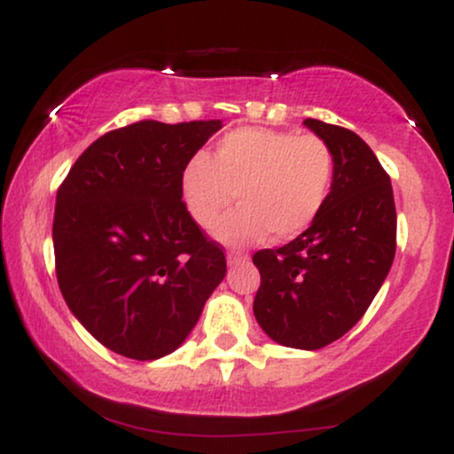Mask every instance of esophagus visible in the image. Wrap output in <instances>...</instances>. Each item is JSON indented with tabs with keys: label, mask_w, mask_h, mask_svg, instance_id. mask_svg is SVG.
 <instances>
[{
	"label": "esophagus",
	"mask_w": 454,
	"mask_h": 454,
	"mask_svg": "<svg viewBox=\"0 0 454 454\" xmlns=\"http://www.w3.org/2000/svg\"><path fill=\"white\" fill-rule=\"evenodd\" d=\"M226 258H228V264H239L247 260V254H243L241 249H228Z\"/></svg>",
	"instance_id": "obj_1"
}]
</instances>
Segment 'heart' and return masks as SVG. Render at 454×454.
Returning a JSON list of instances; mask_svg holds the SVG:
<instances>
[{"label": "heart", "mask_w": 454, "mask_h": 454, "mask_svg": "<svg viewBox=\"0 0 454 454\" xmlns=\"http://www.w3.org/2000/svg\"><path fill=\"white\" fill-rule=\"evenodd\" d=\"M335 151L317 134L239 128L220 140L211 160L194 155L184 170L190 215L209 228L237 194L241 207L213 228L226 243L267 234L293 239L317 220L335 185Z\"/></svg>", "instance_id": "obj_1"}]
</instances>
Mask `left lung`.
Masks as SVG:
<instances>
[{"label": "left lung", "instance_id": "8db88e82", "mask_svg": "<svg viewBox=\"0 0 454 454\" xmlns=\"http://www.w3.org/2000/svg\"><path fill=\"white\" fill-rule=\"evenodd\" d=\"M305 126L335 151V185L305 232L254 254V316L281 346L317 350L361 320L387 279L397 211L388 173L358 134L320 119H305Z\"/></svg>", "mask_w": 454, "mask_h": 454}]
</instances>
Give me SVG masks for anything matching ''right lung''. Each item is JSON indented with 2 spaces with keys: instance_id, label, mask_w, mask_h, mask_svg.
I'll use <instances>...</instances> for the list:
<instances>
[{
  "instance_id": "right-lung-1",
  "label": "right lung",
  "mask_w": 454,
  "mask_h": 454,
  "mask_svg": "<svg viewBox=\"0 0 454 454\" xmlns=\"http://www.w3.org/2000/svg\"><path fill=\"white\" fill-rule=\"evenodd\" d=\"M220 121L111 129L57 190L55 273L67 307L108 350L153 361L179 348L226 275L184 202V170Z\"/></svg>"
}]
</instances>
